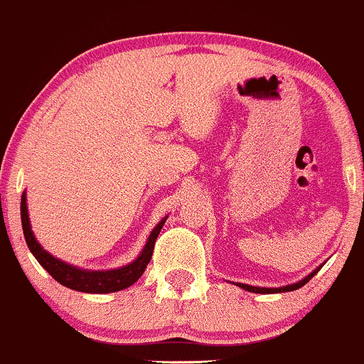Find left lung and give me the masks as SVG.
I'll list each match as a JSON object with an SVG mask.
<instances>
[{
	"mask_svg": "<svg viewBox=\"0 0 364 364\" xmlns=\"http://www.w3.org/2000/svg\"><path fill=\"white\" fill-rule=\"evenodd\" d=\"M323 265H324V263H323ZM323 265H319V267H317V269H314L311 274H307V275H305L304 279H300V281H298V282H293V284L281 286V288H259V286L242 284V282H233V284L239 286V288H242V289H246V291H251V293H263V294H269V293H286V291H294V289H298V288H301V286L307 284V282L311 281V279L314 277V275H316L317 272H319L321 267H323Z\"/></svg>",
	"mask_w": 364,
	"mask_h": 364,
	"instance_id": "left-lung-1",
	"label": "left lung"
}]
</instances>
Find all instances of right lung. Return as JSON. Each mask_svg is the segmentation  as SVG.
<instances>
[{
    "label": "right lung",
    "mask_w": 364,
    "mask_h": 364,
    "mask_svg": "<svg viewBox=\"0 0 364 364\" xmlns=\"http://www.w3.org/2000/svg\"><path fill=\"white\" fill-rule=\"evenodd\" d=\"M21 220L22 230H24L26 237V244H28L29 251L33 252V256L38 259V263H40L57 282H60V284L66 286V288L82 293H114L132 286L134 282L143 275L144 270H146L148 263H150L151 259L155 240L156 237H159L160 230H162L167 216L162 218V220L156 223V227L153 228L150 237H148L146 244H144V247L141 250L139 255H137V258H134V262L112 270L82 269V267H76L68 262H63V259L55 258L50 252L45 251L43 246H41L36 240V237H34V232L31 230L26 192L22 193L21 198Z\"/></svg>",
    "instance_id": "obj_1"
}]
</instances>
